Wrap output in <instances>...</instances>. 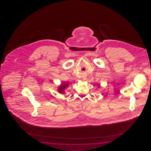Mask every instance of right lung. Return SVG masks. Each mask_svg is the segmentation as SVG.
<instances>
[{"label":"right lung","mask_w":151,"mask_h":151,"mask_svg":"<svg viewBox=\"0 0 151 151\" xmlns=\"http://www.w3.org/2000/svg\"><path fill=\"white\" fill-rule=\"evenodd\" d=\"M68 86V85L67 83H62L60 86H59L58 91L59 92V93H63L65 89Z\"/></svg>","instance_id":"1"}]
</instances>
